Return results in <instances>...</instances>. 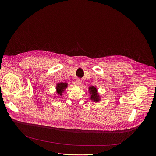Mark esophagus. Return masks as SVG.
Returning <instances> with one entry per match:
<instances>
[{
    "label": "esophagus",
    "instance_id": "esophagus-1",
    "mask_svg": "<svg viewBox=\"0 0 156 156\" xmlns=\"http://www.w3.org/2000/svg\"><path fill=\"white\" fill-rule=\"evenodd\" d=\"M76 83L78 86H80L81 85V80L80 79H77L76 80Z\"/></svg>",
    "mask_w": 156,
    "mask_h": 156
}]
</instances>
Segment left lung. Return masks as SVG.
<instances>
[{"label":"left lung","mask_w":156,"mask_h":156,"mask_svg":"<svg viewBox=\"0 0 156 156\" xmlns=\"http://www.w3.org/2000/svg\"><path fill=\"white\" fill-rule=\"evenodd\" d=\"M88 91H89L90 95V99L92 101L97 102L101 100L100 95L97 92V89L94 86L90 87L88 88Z\"/></svg>","instance_id":"obj_1"}]
</instances>
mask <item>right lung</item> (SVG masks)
Returning <instances> with one entry per match:
<instances>
[{"label": "right lung", "mask_w": 156, "mask_h": 156, "mask_svg": "<svg viewBox=\"0 0 156 156\" xmlns=\"http://www.w3.org/2000/svg\"><path fill=\"white\" fill-rule=\"evenodd\" d=\"M68 87V83H57V86H56V90H57V93L59 95L61 96L62 94V93L64 92V91L65 90V89L67 88Z\"/></svg>", "instance_id": "obj_1"}]
</instances>
